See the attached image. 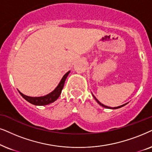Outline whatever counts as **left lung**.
<instances>
[{
  "mask_svg": "<svg viewBox=\"0 0 152 152\" xmlns=\"http://www.w3.org/2000/svg\"><path fill=\"white\" fill-rule=\"evenodd\" d=\"M93 95V94H92ZM93 96H94V98L95 99V100L97 102V103H98L99 104V105H101V106H103V107H104V108H110V109H117V108H121V107H122V106H124L125 105H126V104H124V105H122V106H117V107H114V108H111V107H108V106H105V105H104V104H102V103H101L99 101H98L97 100V99L96 98V97H95L94 95H93Z\"/></svg>",
  "mask_w": 152,
  "mask_h": 152,
  "instance_id": "obj_1",
  "label": "left lung"
}]
</instances>
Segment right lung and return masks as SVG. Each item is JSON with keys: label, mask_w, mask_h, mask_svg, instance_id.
Segmentation results:
<instances>
[{"label": "right lung", "mask_w": 152, "mask_h": 152, "mask_svg": "<svg viewBox=\"0 0 152 152\" xmlns=\"http://www.w3.org/2000/svg\"><path fill=\"white\" fill-rule=\"evenodd\" d=\"M70 71H69L68 72H66L65 74L64 75V76L60 80V82L58 84V86L56 87V88L54 90L53 92H51L49 94L45 95V96H38V97H32V96H26V95L22 94L21 92H19L20 94L21 95L23 99L28 102L30 104L35 105V106H45V105H48L49 104H51V103L54 102L56 100L58 99V97L60 96V94H61V92L62 90V88H63L64 82H65V80L66 77L68 76L69 74Z\"/></svg>", "instance_id": "1"}]
</instances>
